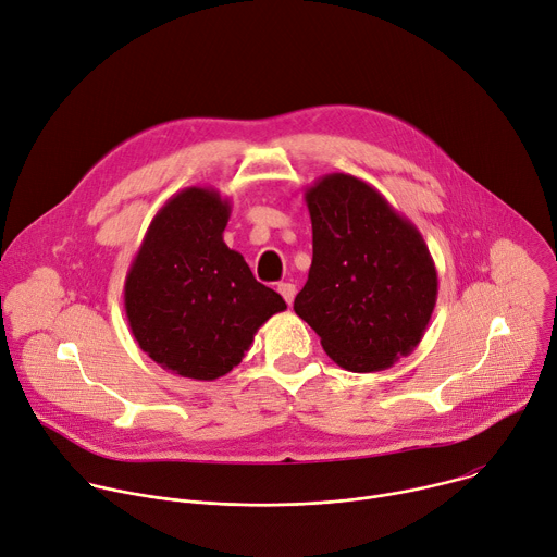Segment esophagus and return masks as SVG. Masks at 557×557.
<instances>
[{"label": "esophagus", "mask_w": 557, "mask_h": 557, "mask_svg": "<svg viewBox=\"0 0 557 557\" xmlns=\"http://www.w3.org/2000/svg\"><path fill=\"white\" fill-rule=\"evenodd\" d=\"M277 293L284 297V301L290 306L293 304V299H295V284H290V282H280L277 284Z\"/></svg>", "instance_id": "1"}]
</instances>
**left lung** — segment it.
Segmentation results:
<instances>
[{
    "instance_id": "obj_1",
    "label": "left lung",
    "mask_w": 557,
    "mask_h": 557,
    "mask_svg": "<svg viewBox=\"0 0 557 557\" xmlns=\"http://www.w3.org/2000/svg\"><path fill=\"white\" fill-rule=\"evenodd\" d=\"M312 264L295 312L350 372H379L423 339L438 275L421 231L372 185L326 174L304 194Z\"/></svg>"
}]
</instances>
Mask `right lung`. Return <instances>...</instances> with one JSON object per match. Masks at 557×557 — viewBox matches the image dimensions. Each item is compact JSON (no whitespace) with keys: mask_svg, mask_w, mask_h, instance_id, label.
Returning <instances> with one entry per match:
<instances>
[{"mask_svg":"<svg viewBox=\"0 0 557 557\" xmlns=\"http://www.w3.org/2000/svg\"><path fill=\"white\" fill-rule=\"evenodd\" d=\"M231 205L211 187H187L153 215L125 277V314L140 350L172 374L213 381L286 308L245 258L222 240Z\"/></svg>","mask_w":557,"mask_h":557,"instance_id":"add662e5","label":"right lung"}]
</instances>
